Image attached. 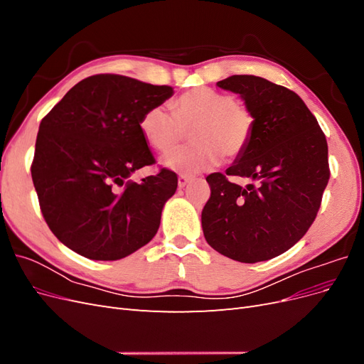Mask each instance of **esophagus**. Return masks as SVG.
<instances>
[{
  "instance_id": "esophagus-1",
  "label": "esophagus",
  "mask_w": 364,
  "mask_h": 364,
  "mask_svg": "<svg viewBox=\"0 0 364 364\" xmlns=\"http://www.w3.org/2000/svg\"><path fill=\"white\" fill-rule=\"evenodd\" d=\"M191 181H193V176H185V174H181V176H179V181H178L179 188H183V186H185L186 183H190Z\"/></svg>"
}]
</instances>
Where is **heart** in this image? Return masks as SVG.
Returning <instances> with one entry per match:
<instances>
[{
  "label": "heart",
  "mask_w": 364,
  "mask_h": 364,
  "mask_svg": "<svg viewBox=\"0 0 364 364\" xmlns=\"http://www.w3.org/2000/svg\"><path fill=\"white\" fill-rule=\"evenodd\" d=\"M147 144L162 155L174 151L191 130L194 144L162 162L182 174L199 173L215 167L226 158L238 159L247 150L255 115L232 95L213 87H193L173 102V112L162 105L153 106L139 121Z\"/></svg>",
  "instance_id": "obj_1"
}]
</instances>
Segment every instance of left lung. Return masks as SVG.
<instances>
[{
    "label": "left lung",
    "instance_id": "1",
    "mask_svg": "<svg viewBox=\"0 0 364 364\" xmlns=\"http://www.w3.org/2000/svg\"><path fill=\"white\" fill-rule=\"evenodd\" d=\"M217 86L241 95L255 130L226 174L206 178L211 197L202 211L203 235L230 259H272L314 222L329 181L326 138L302 98L285 86L257 75H230ZM229 175L251 182L241 187Z\"/></svg>",
    "mask_w": 364,
    "mask_h": 364
}]
</instances>
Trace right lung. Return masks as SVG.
<instances>
[{
  "label": "right lung",
  "mask_w": 364,
  "mask_h": 364,
  "mask_svg": "<svg viewBox=\"0 0 364 364\" xmlns=\"http://www.w3.org/2000/svg\"><path fill=\"white\" fill-rule=\"evenodd\" d=\"M171 95L167 85L97 74L73 86L42 118L31 179L60 243L85 258L115 261L156 235L178 174L161 168L141 182L129 178L156 162L139 121Z\"/></svg>",
  "instance_id": "obj_1"
}]
</instances>
